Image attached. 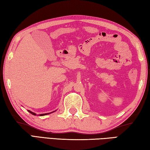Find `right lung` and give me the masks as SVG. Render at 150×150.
Masks as SVG:
<instances>
[{
  "label": "right lung",
  "mask_w": 150,
  "mask_h": 150,
  "mask_svg": "<svg viewBox=\"0 0 150 150\" xmlns=\"http://www.w3.org/2000/svg\"><path fill=\"white\" fill-rule=\"evenodd\" d=\"M28 112H30L31 114H32V115H35L36 114L35 113H34V112H31V111H30V110H28ZM49 113H46V114H41L40 115V116H43V115H49Z\"/></svg>",
  "instance_id": "add662e5"
}]
</instances>
